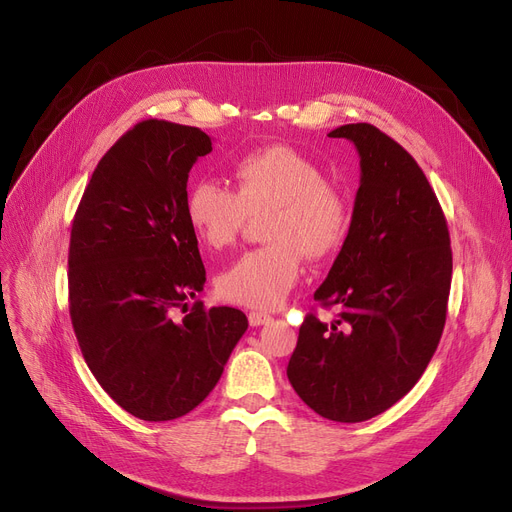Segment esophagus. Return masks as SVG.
<instances>
[{
    "label": "esophagus",
    "mask_w": 512,
    "mask_h": 512,
    "mask_svg": "<svg viewBox=\"0 0 512 512\" xmlns=\"http://www.w3.org/2000/svg\"><path fill=\"white\" fill-rule=\"evenodd\" d=\"M270 321H272V315H267V313H261V311H251L249 313V324L253 328L263 326V324H270Z\"/></svg>",
    "instance_id": "obj_1"
}]
</instances>
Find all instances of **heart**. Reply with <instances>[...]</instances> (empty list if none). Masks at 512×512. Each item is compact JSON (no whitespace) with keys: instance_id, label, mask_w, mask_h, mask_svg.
<instances>
[{"instance_id":"obj_1","label":"heart","mask_w":512,"mask_h":512,"mask_svg":"<svg viewBox=\"0 0 512 512\" xmlns=\"http://www.w3.org/2000/svg\"><path fill=\"white\" fill-rule=\"evenodd\" d=\"M234 191L201 178L184 197L188 228L213 251L234 245L249 218H263L270 245L247 251L215 278L220 299L274 309L299 282L301 257L334 255L351 228V199L326 170L303 151L272 145L242 155L232 170Z\"/></svg>"}]
</instances>
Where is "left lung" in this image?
<instances>
[{
	"label": "left lung",
	"mask_w": 512,
	"mask_h": 512,
	"mask_svg": "<svg viewBox=\"0 0 512 512\" xmlns=\"http://www.w3.org/2000/svg\"><path fill=\"white\" fill-rule=\"evenodd\" d=\"M361 157L351 228L307 313L288 380L317 415L359 423L390 409L432 361L446 324L452 249L440 201L413 155L373 124H344Z\"/></svg>",
	"instance_id": "1"
}]
</instances>
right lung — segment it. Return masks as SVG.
<instances>
[{
  "label": "right lung",
  "mask_w": 512,
  "mask_h": 512,
  "mask_svg": "<svg viewBox=\"0 0 512 512\" xmlns=\"http://www.w3.org/2000/svg\"><path fill=\"white\" fill-rule=\"evenodd\" d=\"M209 151L201 128L134 124L99 159L72 220L68 303L80 353L101 388L145 421L201 405L249 328L234 307L188 309L205 267L184 218L186 180Z\"/></svg>",
  "instance_id": "right-lung-1"
}]
</instances>
